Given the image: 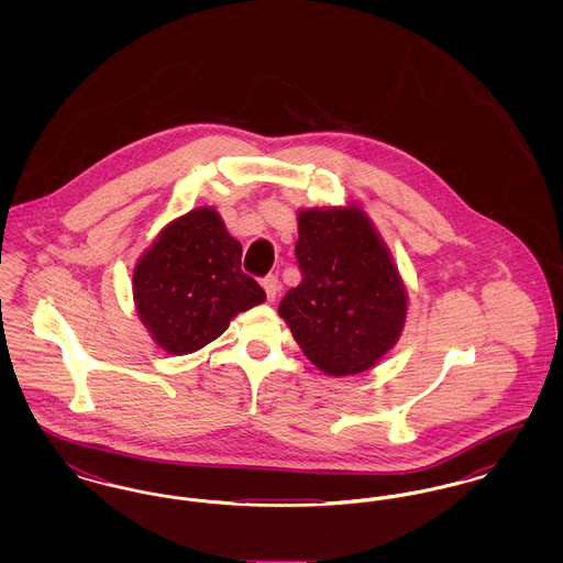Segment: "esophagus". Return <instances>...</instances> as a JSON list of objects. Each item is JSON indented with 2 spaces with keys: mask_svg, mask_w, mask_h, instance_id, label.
Segmentation results:
<instances>
[{
  "mask_svg": "<svg viewBox=\"0 0 563 563\" xmlns=\"http://www.w3.org/2000/svg\"><path fill=\"white\" fill-rule=\"evenodd\" d=\"M262 285H264V289H266V297H268L269 301H274V299H276V295H278V289H280V285H278V276L268 274V276L262 280Z\"/></svg>",
  "mask_w": 563,
  "mask_h": 563,
  "instance_id": "34e87169",
  "label": "esophagus"
}]
</instances>
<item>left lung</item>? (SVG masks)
Listing matches in <instances>:
<instances>
[{
    "label": "left lung",
    "mask_w": 563,
    "mask_h": 563,
    "mask_svg": "<svg viewBox=\"0 0 563 563\" xmlns=\"http://www.w3.org/2000/svg\"><path fill=\"white\" fill-rule=\"evenodd\" d=\"M297 219L301 283L280 299L278 314L324 374L365 372L401 333V276L361 209H310Z\"/></svg>",
    "instance_id": "left-lung-1"
}]
</instances>
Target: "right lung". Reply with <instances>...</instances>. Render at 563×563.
Wrapping results in <instances>:
<instances>
[{"mask_svg": "<svg viewBox=\"0 0 563 563\" xmlns=\"http://www.w3.org/2000/svg\"><path fill=\"white\" fill-rule=\"evenodd\" d=\"M242 246L213 209L168 223L133 274L136 310L156 344L189 354L217 340L230 321L266 299L241 268Z\"/></svg>", "mask_w": 563, "mask_h": 563, "instance_id": "obj_1", "label": "right lung"}]
</instances>
